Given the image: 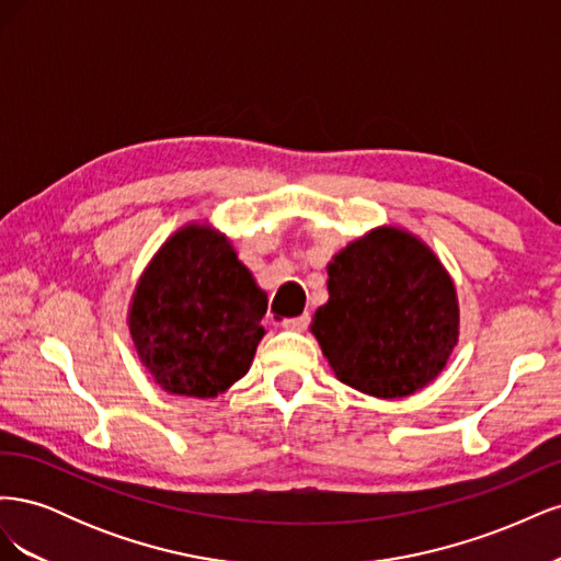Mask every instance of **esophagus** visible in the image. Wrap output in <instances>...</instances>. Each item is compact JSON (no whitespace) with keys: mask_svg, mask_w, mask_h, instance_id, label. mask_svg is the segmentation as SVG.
<instances>
[{"mask_svg":"<svg viewBox=\"0 0 561 561\" xmlns=\"http://www.w3.org/2000/svg\"><path fill=\"white\" fill-rule=\"evenodd\" d=\"M309 320H311L309 313L297 316V318H287V320H283V328L290 330V332H304L309 328Z\"/></svg>","mask_w":561,"mask_h":561,"instance_id":"34e87169","label":"esophagus"}]
</instances>
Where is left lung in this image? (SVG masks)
Instances as JSON below:
<instances>
[{"label": "left lung", "instance_id": "1", "mask_svg": "<svg viewBox=\"0 0 561 561\" xmlns=\"http://www.w3.org/2000/svg\"><path fill=\"white\" fill-rule=\"evenodd\" d=\"M328 304L311 334L334 377L381 400L426 388L458 344L456 285L412 231L383 225L328 264Z\"/></svg>", "mask_w": 561, "mask_h": 561}]
</instances>
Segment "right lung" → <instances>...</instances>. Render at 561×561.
I'll return each instance as SVG.
<instances>
[{"mask_svg":"<svg viewBox=\"0 0 561 561\" xmlns=\"http://www.w3.org/2000/svg\"><path fill=\"white\" fill-rule=\"evenodd\" d=\"M266 293L208 222L180 227L145 266L128 304L140 363L165 393L217 398L248 375L266 330Z\"/></svg>","mask_w":561,"mask_h":561,"instance_id":"add662e5","label":"right lung"}]
</instances>
